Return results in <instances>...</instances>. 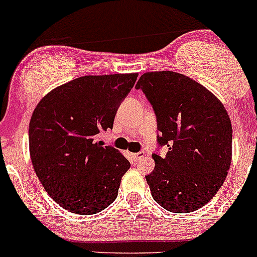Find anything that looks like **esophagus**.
Here are the masks:
<instances>
[{
	"mask_svg": "<svg viewBox=\"0 0 257 257\" xmlns=\"http://www.w3.org/2000/svg\"><path fill=\"white\" fill-rule=\"evenodd\" d=\"M132 156H133V158H134V160H136V161H140V160H141V158H143V157H145V152H138V153H133V155H132Z\"/></svg>",
	"mask_w": 257,
	"mask_h": 257,
	"instance_id": "esophagus-1",
	"label": "esophagus"
}]
</instances>
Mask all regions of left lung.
I'll return each instance as SVG.
<instances>
[{
  "mask_svg": "<svg viewBox=\"0 0 257 257\" xmlns=\"http://www.w3.org/2000/svg\"><path fill=\"white\" fill-rule=\"evenodd\" d=\"M157 117L155 170L146 176L152 198L172 213L204 207L226 180L232 161V125L226 107L208 88L172 71L146 72L137 82Z\"/></svg>",
  "mask_w": 257,
  "mask_h": 257,
  "instance_id": "1",
  "label": "left lung"
}]
</instances>
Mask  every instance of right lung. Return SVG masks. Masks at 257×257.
Segmentation results:
<instances>
[{"label": "right lung", "instance_id": "1", "mask_svg": "<svg viewBox=\"0 0 257 257\" xmlns=\"http://www.w3.org/2000/svg\"><path fill=\"white\" fill-rule=\"evenodd\" d=\"M138 73L82 76L43 97L29 124V150L43 188L62 208L96 214L116 199L129 161L97 142Z\"/></svg>", "mask_w": 257, "mask_h": 257}]
</instances>
